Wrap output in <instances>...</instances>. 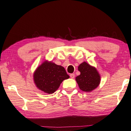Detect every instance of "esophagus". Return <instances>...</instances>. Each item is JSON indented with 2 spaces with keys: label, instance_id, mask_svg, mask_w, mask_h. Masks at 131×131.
I'll return each mask as SVG.
<instances>
[{
  "label": "esophagus",
  "instance_id": "obj_1",
  "mask_svg": "<svg viewBox=\"0 0 131 131\" xmlns=\"http://www.w3.org/2000/svg\"><path fill=\"white\" fill-rule=\"evenodd\" d=\"M74 76H75V75H74V74H73V73L70 74V78H71V79H74Z\"/></svg>",
  "mask_w": 131,
  "mask_h": 131
}]
</instances>
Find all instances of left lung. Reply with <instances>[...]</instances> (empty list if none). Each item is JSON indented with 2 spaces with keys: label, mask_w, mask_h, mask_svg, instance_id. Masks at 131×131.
<instances>
[{
  "label": "left lung",
  "mask_w": 131,
  "mask_h": 131,
  "mask_svg": "<svg viewBox=\"0 0 131 131\" xmlns=\"http://www.w3.org/2000/svg\"><path fill=\"white\" fill-rule=\"evenodd\" d=\"M78 70L80 74L76 77V81L80 90L90 92L99 86L101 77L94 66L83 62L78 66Z\"/></svg>",
  "instance_id": "8db88e82"
}]
</instances>
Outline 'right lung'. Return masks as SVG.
Here are the masks:
<instances>
[{
  "label": "right lung",
  "instance_id": "obj_1",
  "mask_svg": "<svg viewBox=\"0 0 131 131\" xmlns=\"http://www.w3.org/2000/svg\"><path fill=\"white\" fill-rule=\"evenodd\" d=\"M69 78V76L63 66L47 60L38 66L33 74L37 88L49 94L57 91L61 83Z\"/></svg>",
  "mask_w": 131,
  "mask_h": 131
}]
</instances>
